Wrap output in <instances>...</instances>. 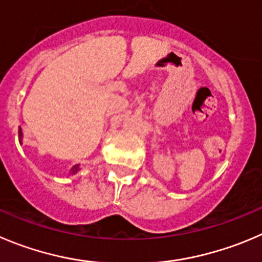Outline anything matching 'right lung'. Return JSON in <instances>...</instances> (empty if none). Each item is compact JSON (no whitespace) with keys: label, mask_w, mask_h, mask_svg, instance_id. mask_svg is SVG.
<instances>
[{"label":"right lung","mask_w":262,"mask_h":262,"mask_svg":"<svg viewBox=\"0 0 262 262\" xmlns=\"http://www.w3.org/2000/svg\"><path fill=\"white\" fill-rule=\"evenodd\" d=\"M19 138H20V143H21V138H23V134H21V128H19ZM78 170H79V166H78V164H76V166L72 167L71 172L76 173Z\"/></svg>","instance_id":"obj_1"}]
</instances>
